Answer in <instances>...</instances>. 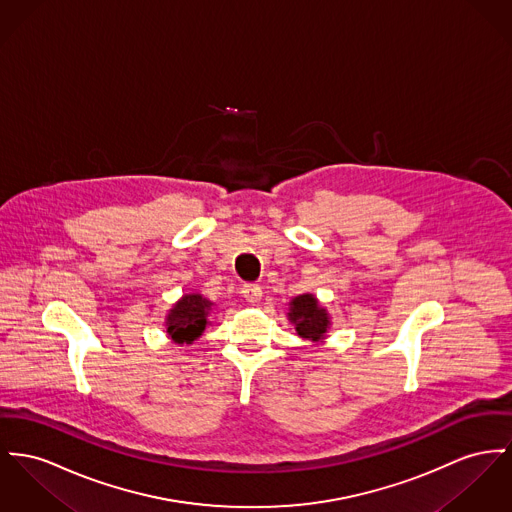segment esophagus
Returning <instances> with one entry per match:
<instances>
[{
  "instance_id": "obj_1",
  "label": "esophagus",
  "mask_w": 512,
  "mask_h": 512,
  "mask_svg": "<svg viewBox=\"0 0 512 512\" xmlns=\"http://www.w3.org/2000/svg\"><path fill=\"white\" fill-rule=\"evenodd\" d=\"M242 297L250 305H258L262 301V287L256 283H244L242 285Z\"/></svg>"
}]
</instances>
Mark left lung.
Instances as JSON below:
<instances>
[{
    "mask_svg": "<svg viewBox=\"0 0 512 512\" xmlns=\"http://www.w3.org/2000/svg\"><path fill=\"white\" fill-rule=\"evenodd\" d=\"M291 320L297 326V334L307 340L318 341L324 338L328 328V316L324 308L318 307L312 295H299L291 301Z\"/></svg>",
    "mask_w": 512,
    "mask_h": 512,
    "instance_id": "1",
    "label": "left lung"
}]
</instances>
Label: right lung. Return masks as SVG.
<instances>
[{
  "mask_svg": "<svg viewBox=\"0 0 512 512\" xmlns=\"http://www.w3.org/2000/svg\"><path fill=\"white\" fill-rule=\"evenodd\" d=\"M211 303L202 295H186L176 303L167 318V332L176 343H192L202 336L207 324V312Z\"/></svg>",
  "mask_w": 512,
  "mask_h": 512,
  "instance_id": "right-lung-1",
  "label": "right lung"
}]
</instances>
